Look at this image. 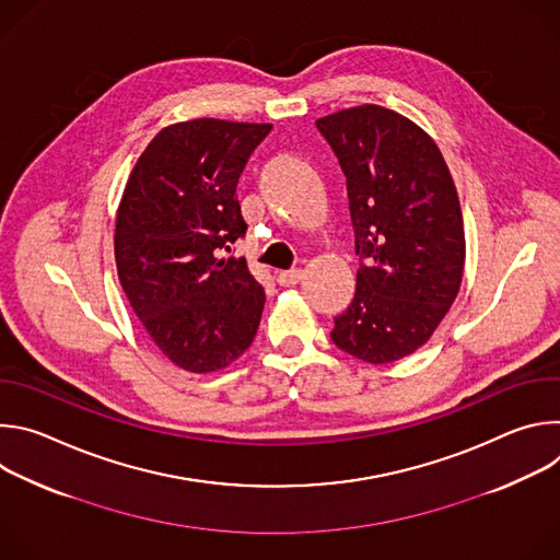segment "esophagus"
<instances>
[{"instance_id":"esophagus-1","label":"esophagus","mask_w":560,"mask_h":560,"mask_svg":"<svg viewBox=\"0 0 560 560\" xmlns=\"http://www.w3.org/2000/svg\"><path fill=\"white\" fill-rule=\"evenodd\" d=\"M301 270H283L277 275V283L283 285V288H290V285H296L301 281Z\"/></svg>"}]
</instances>
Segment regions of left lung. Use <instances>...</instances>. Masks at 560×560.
Wrapping results in <instances>:
<instances>
[{"label": "left lung", "mask_w": 560, "mask_h": 560, "mask_svg": "<svg viewBox=\"0 0 560 560\" xmlns=\"http://www.w3.org/2000/svg\"><path fill=\"white\" fill-rule=\"evenodd\" d=\"M346 175L357 292L335 346L365 363L417 352L454 303L465 266L458 195L434 139L376 104L316 119Z\"/></svg>", "instance_id": "1"}]
</instances>
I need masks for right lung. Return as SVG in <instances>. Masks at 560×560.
Wrapping results in <instances>:
<instances>
[{"instance_id": "1", "label": "right lung", "mask_w": 560, "mask_h": 560, "mask_svg": "<svg viewBox=\"0 0 560 560\" xmlns=\"http://www.w3.org/2000/svg\"><path fill=\"white\" fill-rule=\"evenodd\" d=\"M270 124L192 119L159 132L128 177L115 223L119 283L148 337L206 374L242 357L266 292L246 259H219L246 234L236 182Z\"/></svg>"}]
</instances>
